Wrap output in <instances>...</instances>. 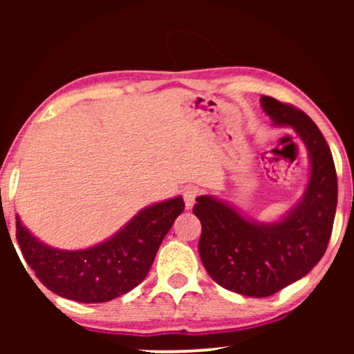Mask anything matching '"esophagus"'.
Here are the masks:
<instances>
[{
  "instance_id": "1",
  "label": "esophagus",
  "mask_w": 354,
  "mask_h": 354,
  "mask_svg": "<svg viewBox=\"0 0 354 354\" xmlns=\"http://www.w3.org/2000/svg\"><path fill=\"white\" fill-rule=\"evenodd\" d=\"M198 196H200V191H198L196 186H185V189H183V198H185L186 208H193Z\"/></svg>"
}]
</instances>
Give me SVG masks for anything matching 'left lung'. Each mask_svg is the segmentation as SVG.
I'll return each mask as SVG.
<instances>
[{
  "label": "left lung",
  "mask_w": 354,
  "mask_h": 354,
  "mask_svg": "<svg viewBox=\"0 0 354 354\" xmlns=\"http://www.w3.org/2000/svg\"><path fill=\"white\" fill-rule=\"evenodd\" d=\"M261 106L274 124L290 126L301 138L311 174L301 201L281 221L259 225L211 196L196 198L193 213L201 221V261L219 286L266 298L298 281L323 258L330 243L338 178L330 146L301 109L263 96Z\"/></svg>",
  "instance_id": "obj_1"
}]
</instances>
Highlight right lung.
I'll return each instance as SVG.
<instances>
[{"instance_id": "add662e5", "label": "right lung", "mask_w": 354, "mask_h": 354, "mask_svg": "<svg viewBox=\"0 0 354 354\" xmlns=\"http://www.w3.org/2000/svg\"><path fill=\"white\" fill-rule=\"evenodd\" d=\"M185 209L181 196L148 206L98 246L78 251L43 245L16 218L24 261L48 290L80 303H104L136 288L148 274L163 238Z\"/></svg>"}]
</instances>
